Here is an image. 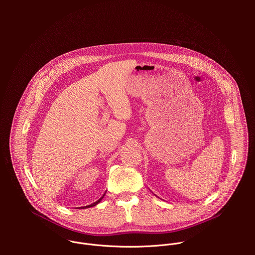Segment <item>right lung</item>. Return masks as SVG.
I'll use <instances>...</instances> for the list:
<instances>
[{
	"mask_svg": "<svg viewBox=\"0 0 255 255\" xmlns=\"http://www.w3.org/2000/svg\"><path fill=\"white\" fill-rule=\"evenodd\" d=\"M104 198V196L101 198V199H99L97 202H95V203H93V204H91V205H89V206H86V207H84V208H90V207H94V206H96L97 204H99L101 201H102V199Z\"/></svg>",
	"mask_w": 255,
	"mask_h": 255,
	"instance_id": "obj_1",
	"label": "right lung"
}]
</instances>
